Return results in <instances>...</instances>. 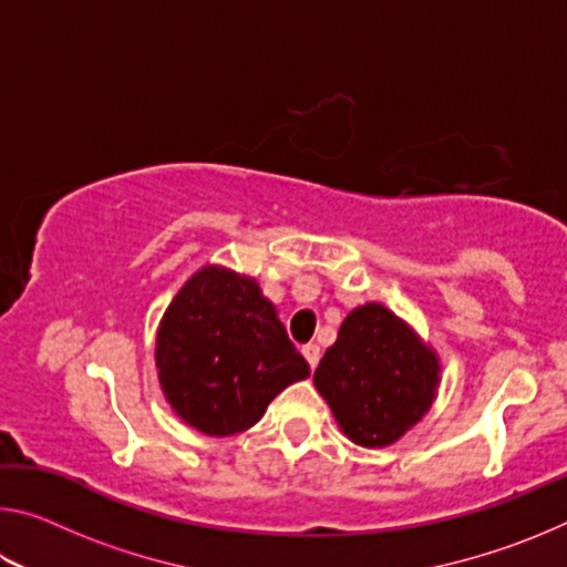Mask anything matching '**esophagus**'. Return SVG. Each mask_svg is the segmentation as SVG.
I'll use <instances>...</instances> for the list:
<instances>
[{"mask_svg": "<svg viewBox=\"0 0 567 567\" xmlns=\"http://www.w3.org/2000/svg\"><path fill=\"white\" fill-rule=\"evenodd\" d=\"M302 354H305V360H307V364H310L312 370L318 368V362H320V348H318V344H302Z\"/></svg>", "mask_w": 567, "mask_h": 567, "instance_id": "1", "label": "esophagus"}]
</instances>
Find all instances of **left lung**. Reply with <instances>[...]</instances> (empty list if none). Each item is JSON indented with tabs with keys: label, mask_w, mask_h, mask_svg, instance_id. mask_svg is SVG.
Listing matches in <instances>:
<instances>
[{
	"label": "left lung",
	"mask_w": 567,
	"mask_h": 567,
	"mask_svg": "<svg viewBox=\"0 0 567 567\" xmlns=\"http://www.w3.org/2000/svg\"><path fill=\"white\" fill-rule=\"evenodd\" d=\"M440 370L435 348L408 320L364 302L342 320L312 382L344 437L360 447H388L433 408Z\"/></svg>",
	"instance_id": "8db88e82"
}]
</instances>
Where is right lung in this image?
I'll use <instances>...</instances> for the list:
<instances>
[{"label":"right lung","mask_w":567,"mask_h":567,"mask_svg":"<svg viewBox=\"0 0 567 567\" xmlns=\"http://www.w3.org/2000/svg\"><path fill=\"white\" fill-rule=\"evenodd\" d=\"M155 364L172 412L209 437L249 430L287 385L310 375L255 277L209 262L162 315Z\"/></svg>","instance_id":"add662e5"}]
</instances>
